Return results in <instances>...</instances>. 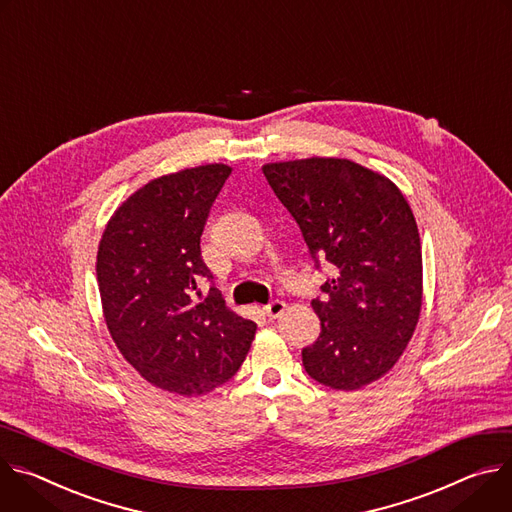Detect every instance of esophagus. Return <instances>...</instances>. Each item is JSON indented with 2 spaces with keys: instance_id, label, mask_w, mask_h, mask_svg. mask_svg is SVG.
I'll return each instance as SVG.
<instances>
[{
  "instance_id": "1",
  "label": "esophagus",
  "mask_w": 512,
  "mask_h": 512,
  "mask_svg": "<svg viewBox=\"0 0 512 512\" xmlns=\"http://www.w3.org/2000/svg\"><path fill=\"white\" fill-rule=\"evenodd\" d=\"M285 309H287V305H285V301H270L266 307H262V311H264V315L268 317V319H276V317H280L282 313H285Z\"/></svg>"
}]
</instances>
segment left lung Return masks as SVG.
Wrapping results in <instances>:
<instances>
[{
  "instance_id": "8db88e82",
  "label": "left lung",
  "mask_w": 512,
  "mask_h": 512,
  "mask_svg": "<svg viewBox=\"0 0 512 512\" xmlns=\"http://www.w3.org/2000/svg\"><path fill=\"white\" fill-rule=\"evenodd\" d=\"M262 173L295 217L319 266L327 260L317 342L303 350L307 374L335 390L382 378L411 342L423 303L415 215L390 179L348 158L268 162Z\"/></svg>"
}]
</instances>
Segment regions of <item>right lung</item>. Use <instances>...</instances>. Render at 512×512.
<instances>
[{
	"instance_id": "1",
	"label": "right lung",
	"mask_w": 512,
	"mask_h": 512,
	"mask_svg": "<svg viewBox=\"0 0 512 512\" xmlns=\"http://www.w3.org/2000/svg\"><path fill=\"white\" fill-rule=\"evenodd\" d=\"M230 173L215 162L146 183L113 211L97 250L111 339L144 380L183 396L230 380L256 333L215 287L199 289L213 278L201 234Z\"/></svg>"
}]
</instances>
